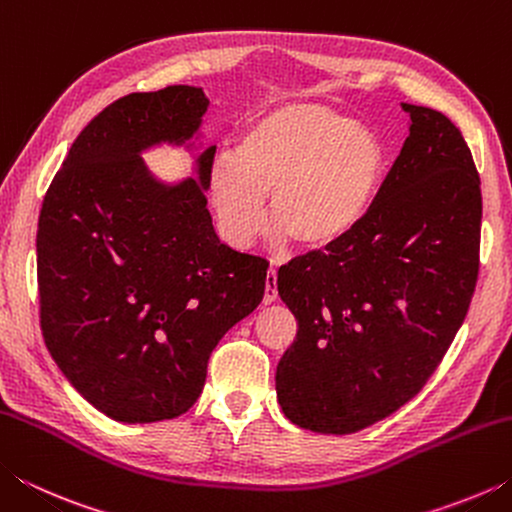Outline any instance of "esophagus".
<instances>
[{
	"label": "esophagus",
	"mask_w": 512,
	"mask_h": 512,
	"mask_svg": "<svg viewBox=\"0 0 512 512\" xmlns=\"http://www.w3.org/2000/svg\"><path fill=\"white\" fill-rule=\"evenodd\" d=\"M275 300H277V271H275V268H268L264 302H266V305H271V302H275Z\"/></svg>",
	"instance_id": "esophagus-1"
}]
</instances>
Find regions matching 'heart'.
Returning <instances> with one entry per match:
<instances>
[{"mask_svg": "<svg viewBox=\"0 0 512 512\" xmlns=\"http://www.w3.org/2000/svg\"><path fill=\"white\" fill-rule=\"evenodd\" d=\"M386 173L388 149L377 133L323 103L289 101L241 128L235 153L214 160L207 187L230 244L248 246L259 235L271 194L277 237L329 253L366 223Z\"/></svg>", "mask_w": 512, "mask_h": 512, "instance_id": "b5f03b06", "label": "heart"}]
</instances>
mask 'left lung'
Returning <instances> with one entry per match:
<instances>
[{"instance_id":"obj_1","label":"left lung","mask_w":512,"mask_h":512,"mask_svg":"<svg viewBox=\"0 0 512 512\" xmlns=\"http://www.w3.org/2000/svg\"><path fill=\"white\" fill-rule=\"evenodd\" d=\"M409 137L350 241L293 259L277 293L298 320L275 372L287 418L354 433L422 391L479 277L481 180L443 112L402 103Z\"/></svg>"}]
</instances>
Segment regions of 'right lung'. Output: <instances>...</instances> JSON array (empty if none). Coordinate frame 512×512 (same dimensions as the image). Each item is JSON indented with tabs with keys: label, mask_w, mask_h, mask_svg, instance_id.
I'll return each mask as SVG.
<instances>
[{
	"label": "right lung",
	"mask_w": 512,
	"mask_h": 512,
	"mask_svg": "<svg viewBox=\"0 0 512 512\" xmlns=\"http://www.w3.org/2000/svg\"><path fill=\"white\" fill-rule=\"evenodd\" d=\"M201 88L126 94L76 137L38 219L40 327L76 391L119 422L178 418L207 361L264 298V257L219 241L207 212L216 146L198 183L164 187L140 151L185 142L207 110Z\"/></svg>",
	"instance_id": "right-lung-1"
}]
</instances>
